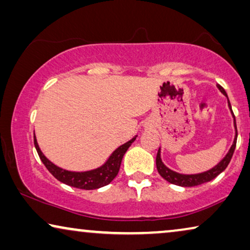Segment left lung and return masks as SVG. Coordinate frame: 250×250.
Masks as SVG:
<instances>
[{"instance_id":"obj_1","label":"left lung","mask_w":250,"mask_h":250,"mask_svg":"<svg viewBox=\"0 0 250 250\" xmlns=\"http://www.w3.org/2000/svg\"><path fill=\"white\" fill-rule=\"evenodd\" d=\"M216 86H217L218 90H220L221 93L224 94L225 97H227L228 107H229V109H230L232 117H233L234 139H233V142H232V146H230V149H229L227 155H225L223 158H222L220 162H218L214 167H211V168L208 169V170H205V172L196 173V174H182V173H177V172H175V170L168 168V167H167L165 164L163 163L162 155H160V153H162V149H160V146H159L158 152H157V157H156V166H157V170H158V173L160 174V176H162L163 179H165L167 182L175 184V186H180V187L200 186V184L209 182V181L215 179V177H216L217 175H220V174L223 172L225 168H227L229 163H230V160L232 158V155H233L234 149H235V143H237V136H238L237 125H235V117L233 115V111H232V108H231L230 101H229L227 92L224 91V88L222 87L221 85L217 84Z\"/></svg>"}]
</instances>
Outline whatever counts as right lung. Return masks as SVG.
<instances>
[{
    "label": "right lung",
    "instance_id": "add662e5",
    "mask_svg": "<svg viewBox=\"0 0 250 250\" xmlns=\"http://www.w3.org/2000/svg\"><path fill=\"white\" fill-rule=\"evenodd\" d=\"M135 135L134 138H132L129 141L125 142L124 145L119 146L117 149H115L111 152V155L108 157V159L102 164L101 166L97 167V168L83 170V172H75V170H68L63 169L61 167L57 166L56 164H53L51 160H49L44 156L42 150L40 149L39 143H37L36 136L34 134V145H35L36 151L39 153L41 160L45 165L47 170L56 177L58 181H60L61 183L67 184V186L77 188V189H83V190H95L99 188L107 186L115 179L116 175L118 174L119 167H121V163L123 157H124L125 152L127 151V149L131 146L133 142L136 139Z\"/></svg>",
    "mask_w": 250,
    "mask_h": 250
}]
</instances>
